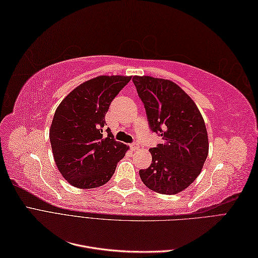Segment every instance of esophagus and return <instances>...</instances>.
Returning <instances> with one entry per match:
<instances>
[{
  "label": "esophagus",
  "instance_id": "1",
  "mask_svg": "<svg viewBox=\"0 0 258 258\" xmlns=\"http://www.w3.org/2000/svg\"><path fill=\"white\" fill-rule=\"evenodd\" d=\"M130 147L132 148V150H138V148H139V144H138L137 142H134V143L130 144Z\"/></svg>",
  "mask_w": 258,
  "mask_h": 258
}]
</instances>
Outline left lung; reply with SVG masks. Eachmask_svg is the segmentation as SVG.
<instances>
[{
  "instance_id": "left-lung-1",
  "label": "left lung",
  "mask_w": 258,
  "mask_h": 258,
  "mask_svg": "<svg viewBox=\"0 0 258 258\" xmlns=\"http://www.w3.org/2000/svg\"><path fill=\"white\" fill-rule=\"evenodd\" d=\"M138 95L144 103L150 128L162 143L150 150L152 163L139 171L148 188L175 195L187 188L205 165L209 153L205 120L191 98L168 80L134 76Z\"/></svg>"
}]
</instances>
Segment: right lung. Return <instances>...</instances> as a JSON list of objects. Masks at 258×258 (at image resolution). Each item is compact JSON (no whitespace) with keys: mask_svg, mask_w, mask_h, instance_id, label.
Masks as SVG:
<instances>
[{"mask_svg":"<svg viewBox=\"0 0 258 258\" xmlns=\"http://www.w3.org/2000/svg\"><path fill=\"white\" fill-rule=\"evenodd\" d=\"M131 76L101 75L81 84L54 112L49 139L60 173L77 188H96L110 181L129 147L103 136L105 114Z\"/></svg>","mask_w":258,"mask_h":258,"instance_id":"add662e5","label":"right lung"}]
</instances>
